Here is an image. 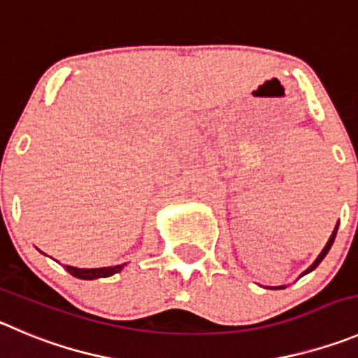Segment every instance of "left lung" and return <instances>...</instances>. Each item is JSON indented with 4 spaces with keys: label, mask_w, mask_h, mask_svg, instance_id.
Here are the masks:
<instances>
[{
    "label": "left lung",
    "mask_w": 358,
    "mask_h": 358,
    "mask_svg": "<svg viewBox=\"0 0 358 358\" xmlns=\"http://www.w3.org/2000/svg\"><path fill=\"white\" fill-rule=\"evenodd\" d=\"M337 226H339V224H337ZM337 226H336V229H334V231H332V235H330V238H329V242H327V245H325V247H323V250H322V252H320V256H318V258H316V259H315V263H313V265H310V266H309V268H307V270H306V272H303V273H302V275H306V273L313 272V270H315V268H316V266H318V265H320V263H322V262H323V258H325V256H327V255H329V250H330V247H332L334 240H336V235H337ZM302 275H300V277H302ZM282 288H285V286H277V288H272V289H282Z\"/></svg>",
    "instance_id": "obj_1"
}]
</instances>
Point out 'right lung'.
I'll return each instance as SVG.
<instances>
[{
	"mask_svg": "<svg viewBox=\"0 0 358 358\" xmlns=\"http://www.w3.org/2000/svg\"><path fill=\"white\" fill-rule=\"evenodd\" d=\"M123 266H125V263L116 266H103V268H78V266H70V265H66L65 268L66 272L72 273V275L78 277V279L92 280V279H100V277L115 275V273H118Z\"/></svg>",
	"mask_w": 358,
	"mask_h": 358,
	"instance_id": "right-lung-1",
	"label": "right lung"
}]
</instances>
